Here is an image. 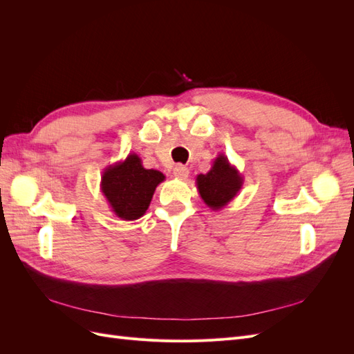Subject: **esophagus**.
<instances>
[{
	"label": "esophagus",
	"instance_id": "1",
	"mask_svg": "<svg viewBox=\"0 0 354 354\" xmlns=\"http://www.w3.org/2000/svg\"><path fill=\"white\" fill-rule=\"evenodd\" d=\"M173 174H174V177H176V178L186 180V178H187V176H189V169H187V167L178 164V165H176V167H174V169H173Z\"/></svg>",
	"mask_w": 354,
	"mask_h": 354
}]
</instances>
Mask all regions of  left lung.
<instances>
[{"label": "left lung", "instance_id": "8db88e82", "mask_svg": "<svg viewBox=\"0 0 354 354\" xmlns=\"http://www.w3.org/2000/svg\"><path fill=\"white\" fill-rule=\"evenodd\" d=\"M243 185V177L238 168L229 162L227 156L220 153L214 159L212 167L207 174L196 177V187L202 201L212 211L224 208L239 194Z\"/></svg>", "mask_w": 354, "mask_h": 354}]
</instances>
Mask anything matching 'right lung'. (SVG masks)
Returning a JSON list of instances; mask_svg holds the SVG:
<instances>
[{"label":"right lung","instance_id":"right-lung-1","mask_svg":"<svg viewBox=\"0 0 354 354\" xmlns=\"http://www.w3.org/2000/svg\"><path fill=\"white\" fill-rule=\"evenodd\" d=\"M164 180L160 171L146 169L138 155L130 153L103 171L100 189L115 216L133 221L145 216L155 189Z\"/></svg>","mask_w":354,"mask_h":354}]
</instances>
